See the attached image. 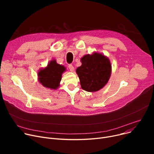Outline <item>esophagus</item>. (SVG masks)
Listing matches in <instances>:
<instances>
[{
  "instance_id": "1",
  "label": "esophagus",
  "mask_w": 154,
  "mask_h": 154,
  "mask_svg": "<svg viewBox=\"0 0 154 154\" xmlns=\"http://www.w3.org/2000/svg\"><path fill=\"white\" fill-rule=\"evenodd\" d=\"M69 68L70 71H71V72H73V71L74 70V66H73L72 65H71V64L69 65Z\"/></svg>"
}]
</instances>
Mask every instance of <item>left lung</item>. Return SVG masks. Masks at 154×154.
Here are the masks:
<instances>
[{
  "instance_id": "left-lung-1",
  "label": "left lung",
  "mask_w": 154,
  "mask_h": 154,
  "mask_svg": "<svg viewBox=\"0 0 154 154\" xmlns=\"http://www.w3.org/2000/svg\"><path fill=\"white\" fill-rule=\"evenodd\" d=\"M81 66L76 69L83 90L93 92L102 88L107 84L112 73L109 59L102 54L94 52L80 59Z\"/></svg>"
}]
</instances>
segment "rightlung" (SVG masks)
<instances>
[{
  "instance_id": "obj_1",
  "label": "right lung",
  "mask_w": 154,
  "mask_h": 154,
  "mask_svg": "<svg viewBox=\"0 0 154 154\" xmlns=\"http://www.w3.org/2000/svg\"><path fill=\"white\" fill-rule=\"evenodd\" d=\"M65 71H66V67L53 59L47 64V67L38 70V82L44 87L57 90L60 86L62 75Z\"/></svg>"
}]
</instances>
